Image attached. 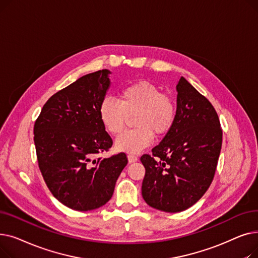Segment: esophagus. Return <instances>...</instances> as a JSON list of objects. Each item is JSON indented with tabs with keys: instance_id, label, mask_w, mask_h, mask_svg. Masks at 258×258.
Instances as JSON below:
<instances>
[{
	"instance_id": "esophagus-1",
	"label": "esophagus",
	"mask_w": 258,
	"mask_h": 258,
	"mask_svg": "<svg viewBox=\"0 0 258 258\" xmlns=\"http://www.w3.org/2000/svg\"><path fill=\"white\" fill-rule=\"evenodd\" d=\"M127 159L130 163H134V162L138 161V157H136L135 155H127Z\"/></svg>"
}]
</instances>
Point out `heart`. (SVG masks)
Here are the masks:
<instances>
[{"mask_svg":"<svg viewBox=\"0 0 258 258\" xmlns=\"http://www.w3.org/2000/svg\"><path fill=\"white\" fill-rule=\"evenodd\" d=\"M136 114L135 130L125 132L116 139L118 152L138 154L156 137H163L171 130L175 119V106L167 95L148 81H137L122 89L119 101L103 98L98 106V116L104 130L118 135L124 128L127 117Z\"/></svg>","mask_w":258,"mask_h":258,"instance_id":"obj_1","label":"heart"}]
</instances>
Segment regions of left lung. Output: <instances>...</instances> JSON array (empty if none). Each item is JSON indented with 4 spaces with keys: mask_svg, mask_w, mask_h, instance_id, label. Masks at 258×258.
Instances as JSON below:
<instances>
[{
    "mask_svg": "<svg viewBox=\"0 0 258 258\" xmlns=\"http://www.w3.org/2000/svg\"><path fill=\"white\" fill-rule=\"evenodd\" d=\"M171 130L152 152L143 155L142 197L165 212L188 209L204 196L218 165L223 132L210 101L181 77Z\"/></svg>",
    "mask_w": 258,
    "mask_h": 258,
    "instance_id": "left-lung-1",
    "label": "left lung"
}]
</instances>
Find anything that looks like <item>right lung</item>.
<instances>
[{
    "label": "right lung",
    "mask_w": 258,
    "mask_h": 258,
    "mask_svg": "<svg viewBox=\"0 0 258 258\" xmlns=\"http://www.w3.org/2000/svg\"><path fill=\"white\" fill-rule=\"evenodd\" d=\"M110 74L106 69L90 73L58 91L34 124L38 167L49 190L77 211L96 209L110 201L127 164L124 153L95 158L113 145L98 116L111 85Z\"/></svg>",
    "instance_id": "obj_1"
}]
</instances>
